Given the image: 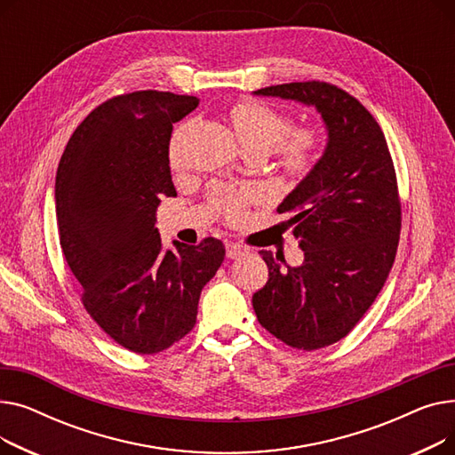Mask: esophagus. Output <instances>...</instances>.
Segmentation results:
<instances>
[{"label":"esophagus","mask_w":455,"mask_h":455,"mask_svg":"<svg viewBox=\"0 0 455 455\" xmlns=\"http://www.w3.org/2000/svg\"><path fill=\"white\" fill-rule=\"evenodd\" d=\"M251 252V249L249 247H245V245H242V243H234V242H230V243H227V256L228 258H240V256H245V254H249Z\"/></svg>","instance_id":"1"}]
</instances>
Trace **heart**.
I'll use <instances>...</instances> for the list:
<instances>
[{"instance_id":"1","label":"heart","mask_w":455,"mask_h":455,"mask_svg":"<svg viewBox=\"0 0 455 455\" xmlns=\"http://www.w3.org/2000/svg\"><path fill=\"white\" fill-rule=\"evenodd\" d=\"M230 119L237 138L247 153H275L280 170L290 177H306L317 165L323 151L321 132L314 127H291V119L282 110L256 100H243L230 108ZM191 124L177 127L170 140L172 165L182 164L184 141ZM258 197L254 186L228 188L215 186L210 191V204L220 210L227 220L237 221L245 206Z\"/></svg>"}]
</instances>
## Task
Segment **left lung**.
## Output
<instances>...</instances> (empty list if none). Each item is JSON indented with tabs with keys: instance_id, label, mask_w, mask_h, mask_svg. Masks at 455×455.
<instances>
[{
	"instance_id": "1",
	"label": "left lung",
	"mask_w": 455,
	"mask_h": 455,
	"mask_svg": "<svg viewBox=\"0 0 455 455\" xmlns=\"http://www.w3.org/2000/svg\"><path fill=\"white\" fill-rule=\"evenodd\" d=\"M254 93L315 107L328 131L317 165L278 206L291 213L304 261L291 267L259 251L269 280L252 295L259 324L276 339L317 350L347 336L389 276L402 227L395 165L372 114L336 84L288 83Z\"/></svg>"
}]
</instances>
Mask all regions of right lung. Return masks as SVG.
Segmentation results:
<instances>
[{
    "instance_id": "obj_1",
    "label": "right lung",
    "mask_w": 455,
    "mask_h": 455,
    "mask_svg": "<svg viewBox=\"0 0 455 455\" xmlns=\"http://www.w3.org/2000/svg\"><path fill=\"white\" fill-rule=\"evenodd\" d=\"M197 105L172 92L116 95L83 119L59 162V237L83 306L136 354L170 348L196 326L201 291L225 259L215 237L165 251L155 228L160 199L177 197L173 124Z\"/></svg>"
}]
</instances>
